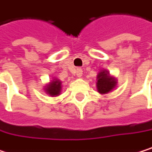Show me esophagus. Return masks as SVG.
I'll return each instance as SVG.
<instances>
[{
    "mask_svg": "<svg viewBox=\"0 0 152 152\" xmlns=\"http://www.w3.org/2000/svg\"><path fill=\"white\" fill-rule=\"evenodd\" d=\"M77 75L78 77H82V75H83V70L81 69V68H77Z\"/></svg>",
    "mask_w": 152,
    "mask_h": 152,
    "instance_id": "1",
    "label": "esophagus"
}]
</instances>
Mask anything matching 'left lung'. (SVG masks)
<instances>
[{
    "label": "left lung",
    "mask_w": 152,
    "mask_h": 152,
    "mask_svg": "<svg viewBox=\"0 0 152 152\" xmlns=\"http://www.w3.org/2000/svg\"><path fill=\"white\" fill-rule=\"evenodd\" d=\"M97 90L102 94H109L117 86V79L110 77L107 70H102L97 75Z\"/></svg>",
    "instance_id": "1"
}]
</instances>
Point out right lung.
Returning <instances> with one entry per match:
<instances>
[{
	"label": "right lung",
	"mask_w": 152,
	"mask_h": 152,
	"mask_svg": "<svg viewBox=\"0 0 152 152\" xmlns=\"http://www.w3.org/2000/svg\"><path fill=\"white\" fill-rule=\"evenodd\" d=\"M60 91H61V82L57 79L52 80L45 87V92L52 97L59 95Z\"/></svg>",
	"instance_id": "obj_1"
}]
</instances>
